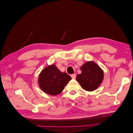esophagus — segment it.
<instances>
[{
    "label": "esophagus",
    "mask_w": 133,
    "mask_h": 133,
    "mask_svg": "<svg viewBox=\"0 0 133 133\" xmlns=\"http://www.w3.org/2000/svg\"><path fill=\"white\" fill-rule=\"evenodd\" d=\"M71 77L72 79H75V78H76V75H75V74H73L71 75Z\"/></svg>",
    "instance_id": "34e87169"
}]
</instances>
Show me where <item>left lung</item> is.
Masks as SVG:
<instances>
[{
    "mask_svg": "<svg viewBox=\"0 0 133 133\" xmlns=\"http://www.w3.org/2000/svg\"><path fill=\"white\" fill-rule=\"evenodd\" d=\"M81 73L77 75V81L87 91H93L99 86L103 79V72L95 62H87L81 67Z\"/></svg>",
    "mask_w": 133,
    "mask_h": 133,
    "instance_id": "left-lung-1",
    "label": "left lung"
}]
</instances>
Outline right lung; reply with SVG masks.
<instances>
[{
    "instance_id": "add662e5",
    "label": "right lung",
    "mask_w": 133,
    "mask_h": 133,
    "mask_svg": "<svg viewBox=\"0 0 133 133\" xmlns=\"http://www.w3.org/2000/svg\"><path fill=\"white\" fill-rule=\"evenodd\" d=\"M71 79L70 75L62 72L54 65L44 68L38 77V84L44 92L50 95H57L62 91Z\"/></svg>"
}]
</instances>
